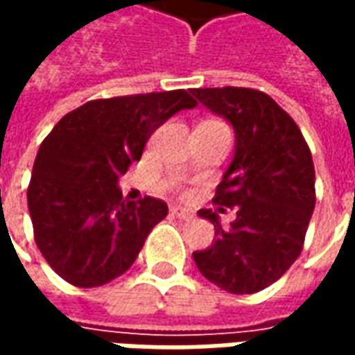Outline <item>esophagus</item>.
<instances>
[{
    "label": "esophagus",
    "mask_w": 355,
    "mask_h": 355,
    "mask_svg": "<svg viewBox=\"0 0 355 355\" xmlns=\"http://www.w3.org/2000/svg\"><path fill=\"white\" fill-rule=\"evenodd\" d=\"M171 213L177 216V218H182V220H192L193 218V213L190 209H184V207H173L171 209Z\"/></svg>",
    "instance_id": "1"
}]
</instances>
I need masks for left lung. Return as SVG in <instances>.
Instances as JSON below:
<instances>
[{"label": "left lung", "instance_id": "left-lung-1", "mask_svg": "<svg viewBox=\"0 0 355 355\" xmlns=\"http://www.w3.org/2000/svg\"><path fill=\"white\" fill-rule=\"evenodd\" d=\"M236 131V154L213 203L236 211L230 228L218 213L198 215L215 226V241L192 254L209 282L234 295H251L277 282L297 261L315 205L312 154L293 117L262 91L192 89Z\"/></svg>", "mask_w": 355, "mask_h": 355}]
</instances>
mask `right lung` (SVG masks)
<instances>
[{
	"label": "right lung",
	"instance_id": "add662e5",
	"mask_svg": "<svg viewBox=\"0 0 355 355\" xmlns=\"http://www.w3.org/2000/svg\"><path fill=\"white\" fill-rule=\"evenodd\" d=\"M198 106L184 89L85 102L45 137L28 186L34 239L43 259L76 287H101L137 261L167 216L157 198L123 200L117 178L139 162L152 132Z\"/></svg>",
	"mask_w": 355,
	"mask_h": 355
}]
</instances>
